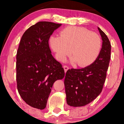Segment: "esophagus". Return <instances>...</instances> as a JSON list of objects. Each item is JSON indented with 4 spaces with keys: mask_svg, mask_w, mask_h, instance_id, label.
Segmentation results:
<instances>
[{
    "mask_svg": "<svg viewBox=\"0 0 124 124\" xmlns=\"http://www.w3.org/2000/svg\"><path fill=\"white\" fill-rule=\"evenodd\" d=\"M63 68L64 69V72H65V73H66L67 72V71L69 69V67H67V66H66V65H64Z\"/></svg>",
    "mask_w": 124,
    "mask_h": 124,
    "instance_id": "esophagus-1",
    "label": "esophagus"
}]
</instances>
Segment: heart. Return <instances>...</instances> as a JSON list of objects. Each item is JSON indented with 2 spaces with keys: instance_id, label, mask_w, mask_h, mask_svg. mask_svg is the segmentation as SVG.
Listing matches in <instances>:
<instances>
[{
  "instance_id": "b5f03b06",
  "label": "heart",
  "mask_w": 124,
  "mask_h": 124,
  "mask_svg": "<svg viewBox=\"0 0 124 124\" xmlns=\"http://www.w3.org/2000/svg\"><path fill=\"white\" fill-rule=\"evenodd\" d=\"M49 44L57 60L62 62L71 53L73 55L71 62L77 63L81 67L93 63L101 47V39L97 34L77 26L64 29L60 32V36L52 35Z\"/></svg>"
}]
</instances>
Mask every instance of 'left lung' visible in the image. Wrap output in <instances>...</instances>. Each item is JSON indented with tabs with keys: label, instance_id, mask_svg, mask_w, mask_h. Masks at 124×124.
Returning <instances> with one entry per match:
<instances>
[{
	"label": "left lung",
	"instance_id": "1",
	"mask_svg": "<svg viewBox=\"0 0 124 124\" xmlns=\"http://www.w3.org/2000/svg\"><path fill=\"white\" fill-rule=\"evenodd\" d=\"M102 46L96 60L84 68L69 69L64 85L67 104L82 107L94 101L102 90L111 59V46L106 34L98 27Z\"/></svg>",
	"mask_w": 124,
	"mask_h": 124
}]
</instances>
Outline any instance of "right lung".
I'll list each match as a JSON object with an SVG mask.
<instances>
[{
	"instance_id": "right-lung-1",
	"label": "right lung",
	"mask_w": 124,
	"mask_h": 124,
	"mask_svg": "<svg viewBox=\"0 0 124 124\" xmlns=\"http://www.w3.org/2000/svg\"><path fill=\"white\" fill-rule=\"evenodd\" d=\"M62 24L40 21L27 29L16 55L17 90L25 103L43 109L54 83L65 76L60 62L51 55L48 40Z\"/></svg>"
}]
</instances>
